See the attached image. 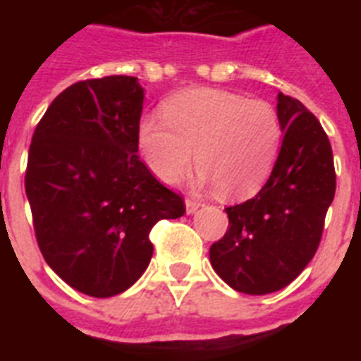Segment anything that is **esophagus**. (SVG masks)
I'll use <instances>...</instances> for the list:
<instances>
[{
    "label": "esophagus",
    "instance_id": "1",
    "mask_svg": "<svg viewBox=\"0 0 361 361\" xmlns=\"http://www.w3.org/2000/svg\"><path fill=\"white\" fill-rule=\"evenodd\" d=\"M200 206H202V204H200L199 200L186 199V212H188V215H191V213H195L197 209L200 208Z\"/></svg>",
    "mask_w": 361,
    "mask_h": 361
}]
</instances>
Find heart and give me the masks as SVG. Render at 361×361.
I'll use <instances>...</instances> for the list:
<instances>
[{
	"mask_svg": "<svg viewBox=\"0 0 361 361\" xmlns=\"http://www.w3.org/2000/svg\"><path fill=\"white\" fill-rule=\"evenodd\" d=\"M139 124L146 166L164 184L190 171L195 152L199 183L216 186L226 199L255 195L273 171L282 123L273 104L222 90H190Z\"/></svg>",
	"mask_w": 361,
	"mask_h": 361,
	"instance_id": "1",
	"label": "heart"
}]
</instances>
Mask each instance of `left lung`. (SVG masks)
Listing matches in <instances>:
<instances>
[{"instance_id":"obj_1","label":"left lung","mask_w":361,"mask_h":361,"mask_svg":"<svg viewBox=\"0 0 361 361\" xmlns=\"http://www.w3.org/2000/svg\"><path fill=\"white\" fill-rule=\"evenodd\" d=\"M282 146L253 199L226 208L229 226L209 247L216 275L238 293L267 295L289 286L320 244L336 190L331 142L298 99L279 94Z\"/></svg>"}]
</instances>
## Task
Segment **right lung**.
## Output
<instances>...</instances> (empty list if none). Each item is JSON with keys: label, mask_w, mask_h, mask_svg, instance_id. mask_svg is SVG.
<instances>
[{"label": "right lung", "mask_w": 361, "mask_h": 361, "mask_svg": "<svg viewBox=\"0 0 361 361\" xmlns=\"http://www.w3.org/2000/svg\"><path fill=\"white\" fill-rule=\"evenodd\" d=\"M142 101L130 75L75 82L44 111L28 149L37 245L59 279L95 298L132 288L152 260L153 226L186 212L137 155Z\"/></svg>", "instance_id": "1"}]
</instances>
